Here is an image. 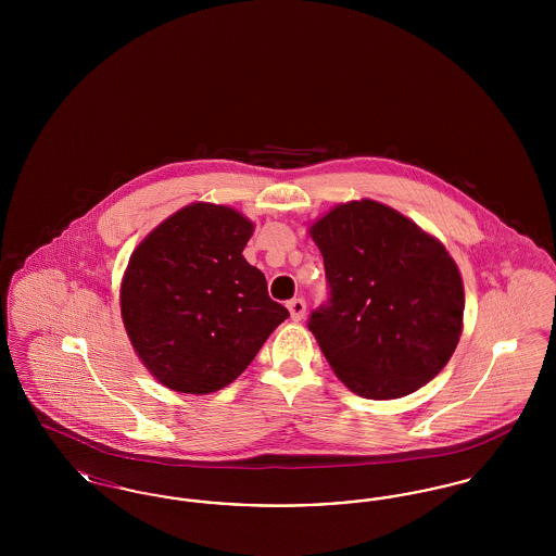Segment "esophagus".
Returning a JSON list of instances; mask_svg holds the SVG:
<instances>
[{
    "mask_svg": "<svg viewBox=\"0 0 556 556\" xmlns=\"http://www.w3.org/2000/svg\"><path fill=\"white\" fill-rule=\"evenodd\" d=\"M288 308H290V315L293 320H302L306 315V302L304 298H293L288 302Z\"/></svg>",
    "mask_w": 556,
    "mask_h": 556,
    "instance_id": "esophagus-1",
    "label": "esophagus"
}]
</instances>
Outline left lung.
Listing matches in <instances>:
<instances>
[{
  "label": "left lung",
  "mask_w": 556,
  "mask_h": 556,
  "mask_svg": "<svg viewBox=\"0 0 556 556\" xmlns=\"http://www.w3.org/2000/svg\"><path fill=\"white\" fill-rule=\"evenodd\" d=\"M311 238L329 300L308 329L345 388L392 400L446 367L463 331L465 290L438 239L372 200L336 206L313 223Z\"/></svg>",
  "instance_id": "1"
}]
</instances>
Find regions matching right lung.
Wrapping results in <instances>:
<instances>
[{
	"label": "right lung",
	"instance_id": "add662e5",
	"mask_svg": "<svg viewBox=\"0 0 556 556\" xmlns=\"http://www.w3.org/2000/svg\"><path fill=\"white\" fill-rule=\"evenodd\" d=\"M254 225L216 204H189L143 239L121 286L132 348L162 386L212 394L238 379L290 317L243 258Z\"/></svg>",
	"mask_w": 556,
	"mask_h": 556
}]
</instances>
